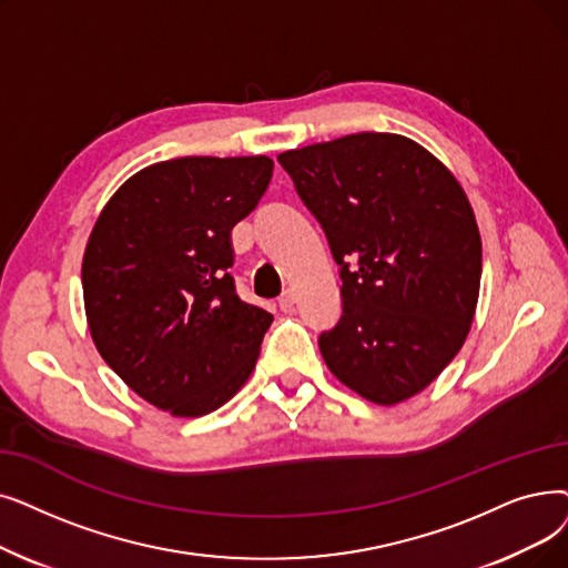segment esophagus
<instances>
[{
    "label": "esophagus",
    "mask_w": 568,
    "mask_h": 568,
    "mask_svg": "<svg viewBox=\"0 0 568 568\" xmlns=\"http://www.w3.org/2000/svg\"><path fill=\"white\" fill-rule=\"evenodd\" d=\"M294 302H297V297H294V292H292V290H285V292L281 294V297H278V308H281V311H292Z\"/></svg>",
    "instance_id": "obj_1"
}]
</instances>
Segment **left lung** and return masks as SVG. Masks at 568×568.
Returning a JSON list of instances; mask_svg holds the SVG:
<instances>
[{"instance_id": "obj_1", "label": "left lung", "mask_w": 568, "mask_h": 568, "mask_svg": "<svg viewBox=\"0 0 568 568\" xmlns=\"http://www.w3.org/2000/svg\"><path fill=\"white\" fill-rule=\"evenodd\" d=\"M278 162L341 266L343 313L320 334L329 372L378 406L438 378L471 329L483 243L453 171L417 141L359 132Z\"/></svg>"}]
</instances>
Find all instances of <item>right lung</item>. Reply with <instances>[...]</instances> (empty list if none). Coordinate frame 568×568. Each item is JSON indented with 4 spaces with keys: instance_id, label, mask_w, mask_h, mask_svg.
Segmentation results:
<instances>
[{
    "instance_id": "obj_1",
    "label": "right lung",
    "mask_w": 568,
    "mask_h": 568,
    "mask_svg": "<svg viewBox=\"0 0 568 568\" xmlns=\"http://www.w3.org/2000/svg\"><path fill=\"white\" fill-rule=\"evenodd\" d=\"M274 160L176 158L122 183L90 232L83 304L94 348L141 399L200 417L251 378L274 315L234 290L232 230Z\"/></svg>"
}]
</instances>
